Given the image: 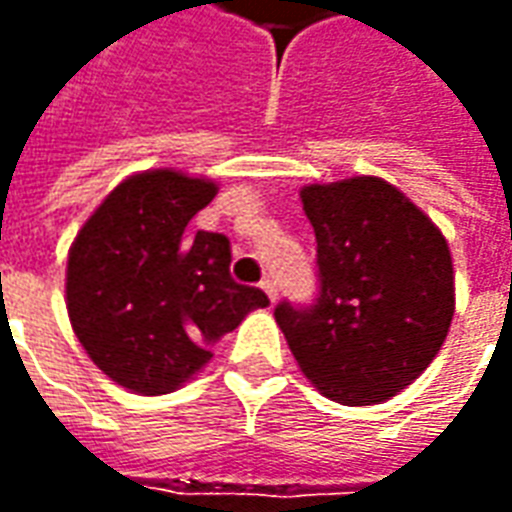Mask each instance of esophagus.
Masks as SVG:
<instances>
[{
	"mask_svg": "<svg viewBox=\"0 0 512 512\" xmlns=\"http://www.w3.org/2000/svg\"><path fill=\"white\" fill-rule=\"evenodd\" d=\"M260 288L266 290V296L271 299V304L277 301V282H274V279H263V282H260Z\"/></svg>",
	"mask_w": 512,
	"mask_h": 512,
	"instance_id": "obj_1",
	"label": "esophagus"
}]
</instances>
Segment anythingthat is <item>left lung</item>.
<instances>
[{
    "mask_svg": "<svg viewBox=\"0 0 512 512\" xmlns=\"http://www.w3.org/2000/svg\"><path fill=\"white\" fill-rule=\"evenodd\" d=\"M318 241V299L274 318L301 373L343 406L395 397L439 354L455 312L450 246L392 183L370 175L301 189Z\"/></svg>",
    "mask_w": 512,
    "mask_h": 512,
    "instance_id": "1",
    "label": "left lung"
}]
</instances>
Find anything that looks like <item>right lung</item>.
Listing matches in <instances>:
<instances>
[{
  "label": "right lung",
  "mask_w": 512,
  "mask_h": 512,
  "mask_svg": "<svg viewBox=\"0 0 512 512\" xmlns=\"http://www.w3.org/2000/svg\"><path fill=\"white\" fill-rule=\"evenodd\" d=\"M216 183L175 169L131 175L84 222L68 252L65 304L79 343L115 384L167 395L211 359V345L268 307L230 277L222 233L186 235Z\"/></svg>",
  "instance_id": "obj_1"
}]
</instances>
